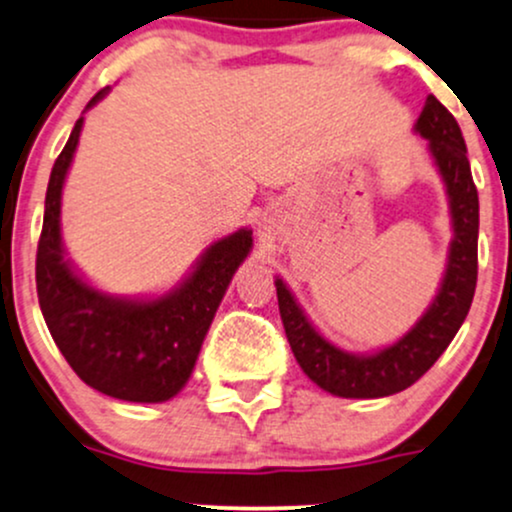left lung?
I'll return each instance as SVG.
<instances>
[{"mask_svg":"<svg viewBox=\"0 0 512 512\" xmlns=\"http://www.w3.org/2000/svg\"><path fill=\"white\" fill-rule=\"evenodd\" d=\"M416 132L428 139V151L445 182L452 216L448 269L438 296L421 320L387 349L356 356L327 342L310 325L284 281H274L281 322L298 366L315 385L337 397H387L414 385L448 349L469 313L477 289L479 195L469 170L462 129L436 96H428L416 120Z\"/></svg>","mask_w":512,"mask_h":512,"instance_id":"obj_1","label":"left lung"}]
</instances>
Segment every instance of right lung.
Masks as SVG:
<instances>
[{
  "instance_id": "add662e5",
  "label": "right lung",
  "mask_w": 512,
  "mask_h": 512,
  "mask_svg": "<svg viewBox=\"0 0 512 512\" xmlns=\"http://www.w3.org/2000/svg\"><path fill=\"white\" fill-rule=\"evenodd\" d=\"M105 93L108 86L86 108ZM81 127L84 117L76 120L57 156L45 195L43 233L35 255L40 310L62 356L86 385L125 402H166L190 380L223 293L252 248V231L240 228L216 240L178 289L154 301L96 291L64 260L60 233L62 187Z\"/></svg>"
}]
</instances>
